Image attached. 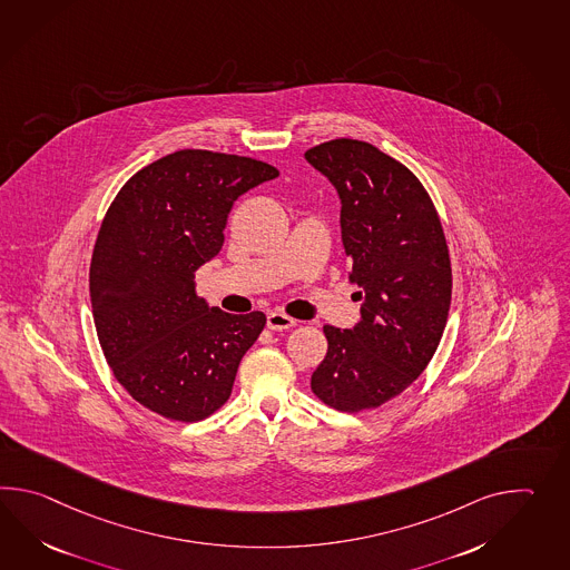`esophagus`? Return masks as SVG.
<instances>
[{
  "label": "esophagus",
  "mask_w": 570,
  "mask_h": 570,
  "mask_svg": "<svg viewBox=\"0 0 570 570\" xmlns=\"http://www.w3.org/2000/svg\"><path fill=\"white\" fill-rule=\"evenodd\" d=\"M294 325H296V321H294L292 316L284 315V313H269V315H267V330H292Z\"/></svg>",
  "instance_id": "esophagus-1"
}]
</instances>
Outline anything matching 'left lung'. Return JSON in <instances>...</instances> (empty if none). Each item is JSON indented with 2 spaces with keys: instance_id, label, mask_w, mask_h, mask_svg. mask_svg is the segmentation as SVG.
Wrapping results in <instances>:
<instances>
[{
  "instance_id": "obj_1",
  "label": "left lung",
  "mask_w": 570,
  "mask_h": 570,
  "mask_svg": "<svg viewBox=\"0 0 570 570\" xmlns=\"http://www.w3.org/2000/svg\"><path fill=\"white\" fill-rule=\"evenodd\" d=\"M304 159L337 190L362 303L352 330L323 327L330 347L311 389L340 411L374 409L417 380L442 340L452 301L442 223L417 177L370 142L330 140Z\"/></svg>"
}]
</instances>
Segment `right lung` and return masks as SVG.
Instances as JSON below:
<instances>
[{
	"instance_id": "1",
	"label": "right lung",
	"mask_w": 570,
	"mask_h": 570,
	"mask_svg": "<svg viewBox=\"0 0 570 570\" xmlns=\"http://www.w3.org/2000/svg\"><path fill=\"white\" fill-rule=\"evenodd\" d=\"M278 176L249 157L184 149L142 167L108 208L89 267L91 313L116 380L153 413L200 421L227 403L266 315L210 306L194 274L220 252L235 200Z\"/></svg>"
}]
</instances>
